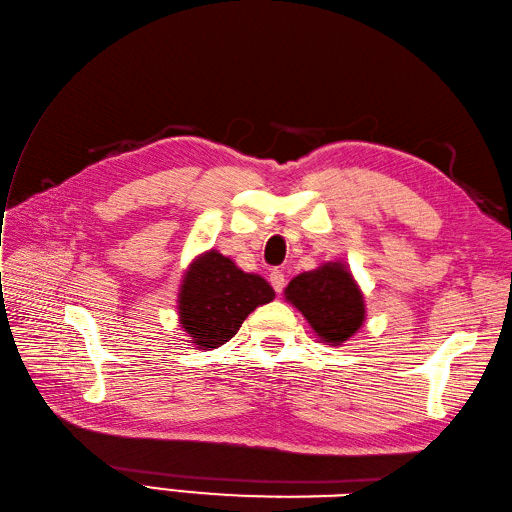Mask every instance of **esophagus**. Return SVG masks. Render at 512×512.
I'll return each mask as SVG.
<instances>
[{"label":"esophagus","instance_id":"obj_1","mask_svg":"<svg viewBox=\"0 0 512 512\" xmlns=\"http://www.w3.org/2000/svg\"><path fill=\"white\" fill-rule=\"evenodd\" d=\"M270 283H272V288H275V292L281 294L283 288H285V275H283V272L281 270H272L270 272Z\"/></svg>","mask_w":512,"mask_h":512}]
</instances>
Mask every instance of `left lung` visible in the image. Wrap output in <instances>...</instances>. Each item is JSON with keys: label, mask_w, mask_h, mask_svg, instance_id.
Wrapping results in <instances>:
<instances>
[{"label": "left lung", "mask_w": 512, "mask_h": 512, "mask_svg": "<svg viewBox=\"0 0 512 512\" xmlns=\"http://www.w3.org/2000/svg\"><path fill=\"white\" fill-rule=\"evenodd\" d=\"M285 299L325 342L340 344L362 327V294L351 272L340 264H325L294 277L285 288Z\"/></svg>", "instance_id": "obj_1"}]
</instances>
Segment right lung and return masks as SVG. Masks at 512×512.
<instances>
[{
	"mask_svg": "<svg viewBox=\"0 0 512 512\" xmlns=\"http://www.w3.org/2000/svg\"><path fill=\"white\" fill-rule=\"evenodd\" d=\"M275 299L266 279L237 268L216 251L189 266L178 294V316L200 349L229 342L257 305Z\"/></svg>",
	"mask_w": 512,
	"mask_h": 512,
	"instance_id": "add662e5",
	"label": "right lung"
}]
</instances>
